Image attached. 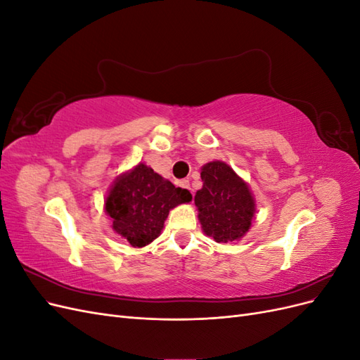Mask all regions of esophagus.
Listing matches in <instances>:
<instances>
[{
	"label": "esophagus",
	"instance_id": "esophagus-1",
	"mask_svg": "<svg viewBox=\"0 0 360 360\" xmlns=\"http://www.w3.org/2000/svg\"><path fill=\"white\" fill-rule=\"evenodd\" d=\"M180 186L183 188V189H189L191 191V183H189V180H180Z\"/></svg>",
	"mask_w": 360,
	"mask_h": 360
}]
</instances>
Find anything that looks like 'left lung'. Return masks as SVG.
<instances>
[{"mask_svg": "<svg viewBox=\"0 0 360 360\" xmlns=\"http://www.w3.org/2000/svg\"><path fill=\"white\" fill-rule=\"evenodd\" d=\"M201 180L202 188L195 195V205L204 234L217 243L240 240L255 214V200L248 183L221 160L205 163Z\"/></svg>", "mask_w": 360, "mask_h": 360, "instance_id": "obj_1", "label": "left lung"}]
</instances>
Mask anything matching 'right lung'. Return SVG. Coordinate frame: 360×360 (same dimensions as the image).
I'll return each mask as SVG.
<instances>
[{
  "label": "right lung",
  "mask_w": 360,
  "mask_h": 360,
  "mask_svg": "<svg viewBox=\"0 0 360 360\" xmlns=\"http://www.w3.org/2000/svg\"><path fill=\"white\" fill-rule=\"evenodd\" d=\"M188 189L176 188L146 163L118 176L105 201L112 230L134 248H143L159 237L169 210L189 202Z\"/></svg>",
  "instance_id": "right-lung-1"
}]
</instances>
